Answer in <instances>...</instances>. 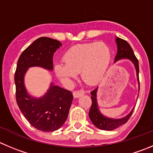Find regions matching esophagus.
Wrapping results in <instances>:
<instances>
[{
  "label": "esophagus",
  "mask_w": 153,
  "mask_h": 153,
  "mask_svg": "<svg viewBox=\"0 0 153 153\" xmlns=\"http://www.w3.org/2000/svg\"><path fill=\"white\" fill-rule=\"evenodd\" d=\"M84 94H85V91L82 89L76 90V91H74V93H73L74 97H80V96L83 95Z\"/></svg>",
  "instance_id": "34e87169"
}]
</instances>
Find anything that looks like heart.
<instances>
[{"instance_id":"heart-1","label":"heart","mask_w":153,"mask_h":153,"mask_svg":"<svg viewBox=\"0 0 153 153\" xmlns=\"http://www.w3.org/2000/svg\"><path fill=\"white\" fill-rule=\"evenodd\" d=\"M111 51L104 43H88L74 46L63 56L65 65H56L55 72L64 82H69L81 73L82 79L88 84L99 82L108 68Z\"/></svg>"}]
</instances>
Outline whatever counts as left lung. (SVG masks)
Masks as SVG:
<instances>
[{"label": "left lung", "mask_w": 153, "mask_h": 153, "mask_svg": "<svg viewBox=\"0 0 153 153\" xmlns=\"http://www.w3.org/2000/svg\"><path fill=\"white\" fill-rule=\"evenodd\" d=\"M116 43H117L118 51L116 54V58H115V62L116 61L122 59H128L131 61L134 65L135 68L137 71V76L138 83L140 86L139 82V62H138L137 59L135 56L134 53L133 52V49L131 47L129 43L126 40L117 37L116 39ZM97 88H94L93 91H91V106L90 108L88 116H89L90 119H91V123H93L94 126L101 130L105 131H112L116 129V128L119 127L122 125L125 124L128 122L133 113V110L131 111V113L128 115H127L125 117L119 119H111V118H107L106 116H103L97 108V99H96V93H97Z\"/></svg>", "instance_id": "1"}]
</instances>
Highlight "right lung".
<instances>
[{"mask_svg": "<svg viewBox=\"0 0 153 153\" xmlns=\"http://www.w3.org/2000/svg\"><path fill=\"white\" fill-rule=\"evenodd\" d=\"M60 46L62 43L59 40L49 37L34 40L19 58L14 76L17 104L28 123L42 131H54L63 126L73 101L72 92L52 83L43 97L34 98L27 93L24 75L30 67L39 66L52 71L54 52Z\"/></svg>", "mask_w": 153, "mask_h": 153, "instance_id": "right-lung-1", "label": "right lung"}]
</instances>
